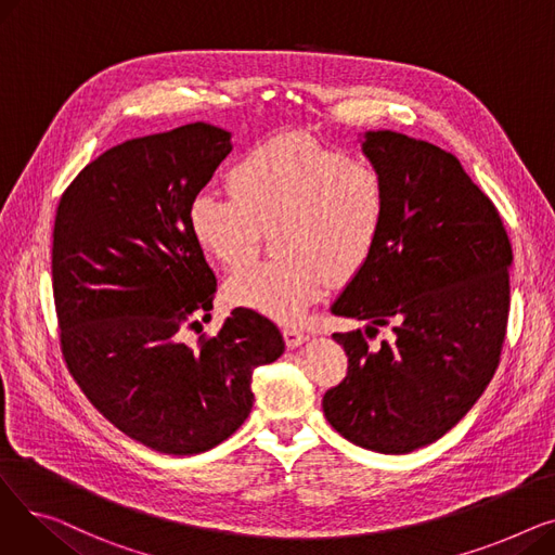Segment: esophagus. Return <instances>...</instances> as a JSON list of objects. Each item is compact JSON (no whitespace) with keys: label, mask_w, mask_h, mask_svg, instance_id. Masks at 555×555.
<instances>
[{"label":"esophagus","mask_w":555,"mask_h":555,"mask_svg":"<svg viewBox=\"0 0 555 555\" xmlns=\"http://www.w3.org/2000/svg\"><path fill=\"white\" fill-rule=\"evenodd\" d=\"M283 339H285L287 348H297V346H301L308 339V335L304 331L295 328V326H285L283 328Z\"/></svg>","instance_id":"obj_1"}]
</instances>
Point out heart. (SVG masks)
I'll return each mask as SVG.
<instances>
[{
	"label": "heart",
	"instance_id": "heart-1",
	"mask_svg": "<svg viewBox=\"0 0 555 555\" xmlns=\"http://www.w3.org/2000/svg\"><path fill=\"white\" fill-rule=\"evenodd\" d=\"M231 195L199 191L189 204L195 243L227 268L249 260L274 224L276 260L251 262L227 281L233 306L293 324L373 254L389 211L385 172L308 134L262 141L233 166Z\"/></svg>",
	"mask_w": 555,
	"mask_h": 555
}]
</instances>
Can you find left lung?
I'll return each mask as SVG.
<instances>
[{
    "instance_id": "obj_1",
    "label": "left lung",
    "mask_w": 555,
    "mask_h": 555,
    "mask_svg": "<svg viewBox=\"0 0 555 555\" xmlns=\"http://www.w3.org/2000/svg\"><path fill=\"white\" fill-rule=\"evenodd\" d=\"M362 153L385 172L389 211L373 254L333 314L391 326L369 348L335 333L344 380L322 404L351 443L406 454L439 441L479 400L500 364L511 308L513 249L490 197L443 149L391 130L366 132Z\"/></svg>"
}]
</instances>
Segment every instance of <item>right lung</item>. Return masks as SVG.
<instances>
[{
    "label": "right lung",
    "mask_w": 555,
    "mask_h": 555,
    "mask_svg": "<svg viewBox=\"0 0 555 555\" xmlns=\"http://www.w3.org/2000/svg\"><path fill=\"white\" fill-rule=\"evenodd\" d=\"M231 153V132L189 124L114 145L87 164L55 211L51 274L69 373L130 439L199 454L251 412V373L283 353L262 314L236 308L197 346L216 274L189 227V204ZM207 317V314H204Z\"/></svg>",
    "instance_id": "add662e5"
}]
</instances>
